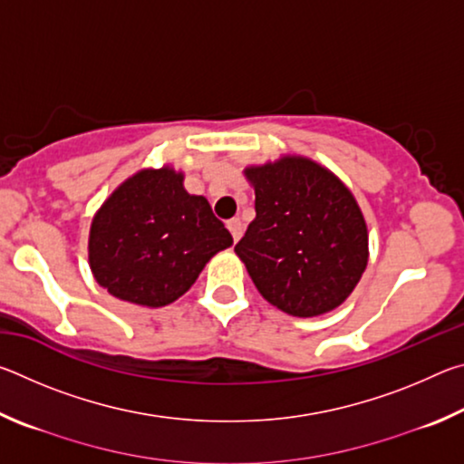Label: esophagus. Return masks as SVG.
<instances>
[{
    "mask_svg": "<svg viewBox=\"0 0 464 464\" xmlns=\"http://www.w3.org/2000/svg\"><path fill=\"white\" fill-rule=\"evenodd\" d=\"M227 229L231 231L235 241H239L241 235H243V223H241V218H231V221H227Z\"/></svg>",
    "mask_w": 464,
    "mask_h": 464,
    "instance_id": "34e87169",
    "label": "esophagus"
}]
</instances>
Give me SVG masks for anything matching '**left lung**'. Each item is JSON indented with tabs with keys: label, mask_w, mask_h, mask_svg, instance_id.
Returning a JSON list of instances; mask_svg holds the SVG:
<instances>
[{
	"label": "left lung",
	"mask_w": 464,
	"mask_h": 464,
	"mask_svg": "<svg viewBox=\"0 0 464 464\" xmlns=\"http://www.w3.org/2000/svg\"><path fill=\"white\" fill-rule=\"evenodd\" d=\"M243 176L256 218L235 254L260 295L293 317L340 307L368 264L366 221L350 188L304 155L247 166Z\"/></svg>",
	"instance_id": "8db88e82"
}]
</instances>
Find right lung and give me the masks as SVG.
<instances>
[{
  "label": "right lung",
  "instance_id": "1",
  "mask_svg": "<svg viewBox=\"0 0 464 464\" xmlns=\"http://www.w3.org/2000/svg\"><path fill=\"white\" fill-rule=\"evenodd\" d=\"M231 246L208 200L186 192L182 171L166 163L139 169L96 210L88 260L110 295L160 309L188 293L210 257Z\"/></svg>",
  "mask_w": 464,
  "mask_h": 464
}]
</instances>
